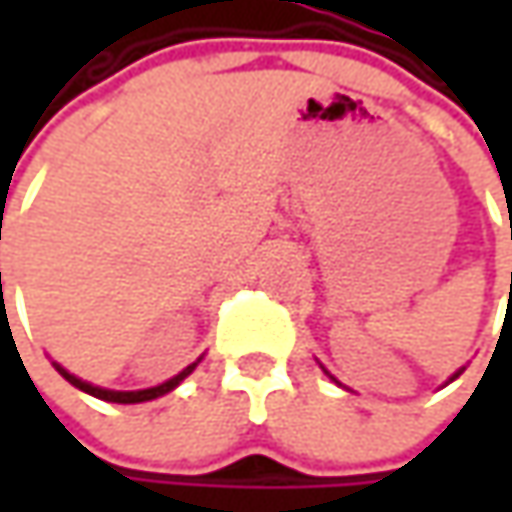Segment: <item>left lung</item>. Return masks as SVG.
I'll return each mask as SVG.
<instances>
[{
  "label": "left lung",
  "mask_w": 512,
  "mask_h": 512,
  "mask_svg": "<svg viewBox=\"0 0 512 512\" xmlns=\"http://www.w3.org/2000/svg\"><path fill=\"white\" fill-rule=\"evenodd\" d=\"M325 373H327V370H325ZM462 373H464V367H462V370H459V373H453V379H459ZM327 376H330V373H327ZM330 379H333V376H330ZM453 379H450V382H453ZM333 382H336V379H333Z\"/></svg>",
  "instance_id": "left-lung-1"
}]
</instances>
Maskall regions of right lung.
<instances>
[{
  "instance_id": "add662e5",
  "label": "right lung",
  "mask_w": 512,
  "mask_h": 512,
  "mask_svg": "<svg viewBox=\"0 0 512 512\" xmlns=\"http://www.w3.org/2000/svg\"><path fill=\"white\" fill-rule=\"evenodd\" d=\"M202 362V359H196L193 364H187L182 373H176L173 379H168V382L156 384V387H148V390H105V387H96V384L90 382H82V379H76L73 373H68L62 364L53 362V367L59 370V376L62 379H68L73 387H79L82 393H88V396H96V399H102V402H116V404H139V402H150V399H159V396H165V393H170L173 387H179V384L185 382L187 376L196 370V364Z\"/></svg>"
}]
</instances>
